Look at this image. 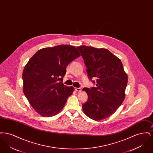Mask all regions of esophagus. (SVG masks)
<instances>
[{"mask_svg": "<svg viewBox=\"0 0 153 153\" xmlns=\"http://www.w3.org/2000/svg\"><path fill=\"white\" fill-rule=\"evenodd\" d=\"M75 90L77 91V92H80L81 91V89L80 88H75Z\"/></svg>", "mask_w": 153, "mask_h": 153, "instance_id": "esophagus-1", "label": "esophagus"}]
</instances>
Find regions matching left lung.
I'll return each instance as SVG.
<instances>
[{
	"mask_svg": "<svg viewBox=\"0 0 153 153\" xmlns=\"http://www.w3.org/2000/svg\"><path fill=\"white\" fill-rule=\"evenodd\" d=\"M87 68L90 80L96 78L95 87L84 88L88 100L82 104L85 114L94 120L112 115L123 102L128 81L122 61L107 49L77 47Z\"/></svg>",
	"mask_w": 153,
	"mask_h": 153,
	"instance_id": "8db88e82",
	"label": "left lung"
}]
</instances>
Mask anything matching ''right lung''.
Masks as SVG:
<instances>
[{"label": "right lung", "instance_id": "add662e5", "mask_svg": "<svg viewBox=\"0 0 153 153\" xmlns=\"http://www.w3.org/2000/svg\"><path fill=\"white\" fill-rule=\"evenodd\" d=\"M74 46L61 45L40 49L23 69V93L32 107L43 117L56 115L61 111L74 88L63 83L66 67L80 57Z\"/></svg>", "mask_w": 153, "mask_h": 153}]
</instances>
